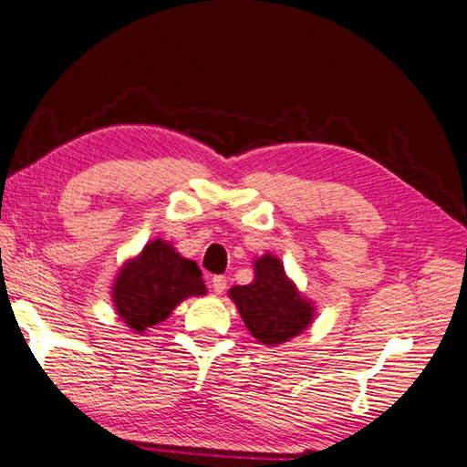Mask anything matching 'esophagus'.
<instances>
[{
    "mask_svg": "<svg viewBox=\"0 0 467 467\" xmlns=\"http://www.w3.org/2000/svg\"><path fill=\"white\" fill-rule=\"evenodd\" d=\"M225 287H227V279L223 275H215L212 279V289L215 295H222L225 291Z\"/></svg>",
    "mask_w": 467,
    "mask_h": 467,
    "instance_id": "obj_1",
    "label": "esophagus"
}]
</instances>
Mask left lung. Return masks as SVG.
I'll use <instances>...</instances> for the list:
<instances>
[{
	"instance_id": "left-lung-1",
	"label": "left lung",
	"mask_w": 467,
	"mask_h": 467,
	"mask_svg": "<svg viewBox=\"0 0 467 467\" xmlns=\"http://www.w3.org/2000/svg\"><path fill=\"white\" fill-rule=\"evenodd\" d=\"M254 281L232 287L230 297L261 345L287 343L313 323L315 306L285 275L279 257L265 254L254 261Z\"/></svg>"
}]
</instances>
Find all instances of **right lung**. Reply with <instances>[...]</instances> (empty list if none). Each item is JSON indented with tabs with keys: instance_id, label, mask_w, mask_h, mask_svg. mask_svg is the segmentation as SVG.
<instances>
[{
	"instance_id": "obj_1",
	"label": "right lung",
	"mask_w": 467,
	"mask_h": 467,
	"mask_svg": "<svg viewBox=\"0 0 467 467\" xmlns=\"http://www.w3.org/2000/svg\"><path fill=\"white\" fill-rule=\"evenodd\" d=\"M198 295H206L198 264L164 240L146 244L122 265L112 285L117 315L136 333L166 321L182 301Z\"/></svg>"
}]
</instances>
